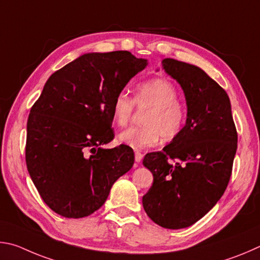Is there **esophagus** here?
Segmentation results:
<instances>
[{
  "label": "esophagus",
  "mask_w": 260,
  "mask_h": 260,
  "mask_svg": "<svg viewBox=\"0 0 260 260\" xmlns=\"http://www.w3.org/2000/svg\"><path fill=\"white\" fill-rule=\"evenodd\" d=\"M143 157H144V155L140 152H136L135 153V161L137 162V163H139L140 161H142Z\"/></svg>",
  "instance_id": "34e87169"
}]
</instances>
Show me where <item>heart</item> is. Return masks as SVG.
I'll use <instances>...</instances> for the list:
<instances>
[{"instance_id": "obj_1", "label": "heart", "mask_w": 260, "mask_h": 260, "mask_svg": "<svg viewBox=\"0 0 260 260\" xmlns=\"http://www.w3.org/2000/svg\"><path fill=\"white\" fill-rule=\"evenodd\" d=\"M135 103L138 107L151 108L144 120L145 126L129 127L117 136L121 144L140 151L153 147L163 139L178 137L186 120V109L178 100V91L167 79H153L136 88L135 102L124 91L116 93L111 104L113 122L125 126L134 115Z\"/></svg>"}]
</instances>
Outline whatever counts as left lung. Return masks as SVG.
Listing matches in <instances>:
<instances>
[{
	"instance_id": "left-lung-1",
	"label": "left lung",
	"mask_w": 260,
	"mask_h": 260,
	"mask_svg": "<svg viewBox=\"0 0 260 260\" xmlns=\"http://www.w3.org/2000/svg\"><path fill=\"white\" fill-rule=\"evenodd\" d=\"M162 67L183 89L187 116L178 137L144 157L153 185L143 207L155 224L180 230L206 216L224 194L238 134L229 95L206 72L172 58L163 59Z\"/></svg>"
}]
</instances>
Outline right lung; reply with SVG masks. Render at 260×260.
Returning a JSON list of instances; mask_svg holds the SVG:
<instances>
[{
    "instance_id": "1",
    "label": "right lung",
    "mask_w": 260,
    "mask_h": 260,
    "mask_svg": "<svg viewBox=\"0 0 260 260\" xmlns=\"http://www.w3.org/2000/svg\"><path fill=\"white\" fill-rule=\"evenodd\" d=\"M148 65L129 51L89 52L54 72L27 121L26 165L45 204L66 218L93 213L134 166L114 138L111 104Z\"/></svg>"
}]
</instances>
